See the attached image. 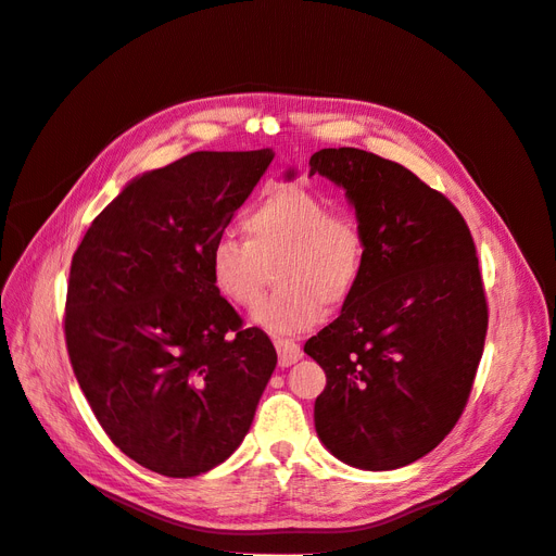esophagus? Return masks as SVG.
Here are the masks:
<instances>
[{
	"instance_id": "1",
	"label": "esophagus",
	"mask_w": 556,
	"mask_h": 556,
	"mask_svg": "<svg viewBox=\"0 0 556 556\" xmlns=\"http://www.w3.org/2000/svg\"><path fill=\"white\" fill-rule=\"evenodd\" d=\"M276 350H278V364L280 368H288L292 364H296L301 359V348L290 341V339H278L276 341Z\"/></svg>"
}]
</instances>
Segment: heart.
Returning <instances> with one entry per match:
<instances>
[{"label": "heart", "mask_w": 556, "mask_h": 556, "mask_svg": "<svg viewBox=\"0 0 556 556\" xmlns=\"http://www.w3.org/2000/svg\"><path fill=\"white\" fill-rule=\"evenodd\" d=\"M245 239L220 233L208 250V278L227 304L248 308L262 292V268L280 255V292L252 308L250 323L271 336L315 327L327 304L355 292L364 274L366 237L355 217L329 213L325 197L301 185H274L243 213Z\"/></svg>", "instance_id": "obj_1"}]
</instances>
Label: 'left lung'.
I'll use <instances>...</instances> for the list:
<instances>
[{"label":"left lung","instance_id":"left-lung-1","mask_svg":"<svg viewBox=\"0 0 556 556\" xmlns=\"http://www.w3.org/2000/svg\"><path fill=\"white\" fill-rule=\"evenodd\" d=\"M315 174L345 192L366 237L355 292L304 345L327 376L315 431L352 468L394 470L445 439L473 387L486 333L476 245L462 213L406 166L325 148Z\"/></svg>","mask_w":556,"mask_h":556}]
</instances>
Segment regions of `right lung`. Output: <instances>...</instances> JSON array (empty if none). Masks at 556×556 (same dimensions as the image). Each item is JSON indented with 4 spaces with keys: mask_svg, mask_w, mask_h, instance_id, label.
Segmentation results:
<instances>
[{
    "mask_svg": "<svg viewBox=\"0 0 556 556\" xmlns=\"http://www.w3.org/2000/svg\"><path fill=\"white\" fill-rule=\"evenodd\" d=\"M197 150L131 178L72 260L66 350L99 425L129 459L194 478L237 450L278 355L213 290L211 243L274 160Z\"/></svg>",
    "mask_w": 556,
    "mask_h": 556,
    "instance_id": "1",
    "label": "right lung"
}]
</instances>
